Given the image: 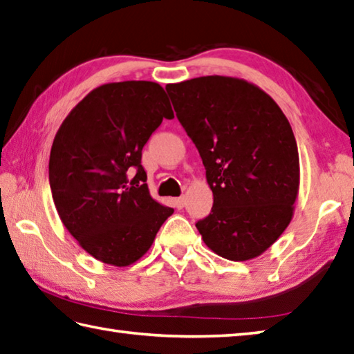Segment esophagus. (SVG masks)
<instances>
[{"label": "esophagus", "instance_id": "1", "mask_svg": "<svg viewBox=\"0 0 354 354\" xmlns=\"http://www.w3.org/2000/svg\"><path fill=\"white\" fill-rule=\"evenodd\" d=\"M173 204H175V207L176 209H184V205H185V196H181V198H175L173 199Z\"/></svg>", "mask_w": 354, "mask_h": 354}]
</instances>
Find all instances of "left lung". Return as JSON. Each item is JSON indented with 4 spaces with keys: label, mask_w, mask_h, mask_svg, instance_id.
Masks as SVG:
<instances>
[{
    "label": "left lung",
    "mask_w": 354,
    "mask_h": 354,
    "mask_svg": "<svg viewBox=\"0 0 354 354\" xmlns=\"http://www.w3.org/2000/svg\"><path fill=\"white\" fill-rule=\"evenodd\" d=\"M165 90L213 192L212 213L196 223L203 241L228 261L258 258L288 227L299 192L287 116L264 90L233 76H199Z\"/></svg>",
    "instance_id": "left-lung-1"
}]
</instances>
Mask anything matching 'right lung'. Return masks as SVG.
Wrapping results in <instances>:
<instances>
[{
    "instance_id": "add662e5",
    "label": "right lung",
    "mask_w": 354,
    "mask_h": 354,
    "mask_svg": "<svg viewBox=\"0 0 354 354\" xmlns=\"http://www.w3.org/2000/svg\"><path fill=\"white\" fill-rule=\"evenodd\" d=\"M164 88L151 81L107 82L66 116L52 144L48 181L61 223L104 264L131 266L173 213L150 196L142 147L164 118Z\"/></svg>"
}]
</instances>
